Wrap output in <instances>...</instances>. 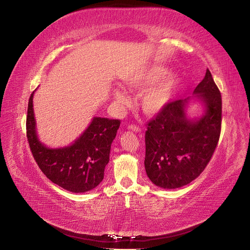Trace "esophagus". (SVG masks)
<instances>
[{
  "instance_id": "obj_1",
  "label": "esophagus",
  "mask_w": 250,
  "mask_h": 250,
  "mask_svg": "<svg viewBox=\"0 0 250 250\" xmlns=\"http://www.w3.org/2000/svg\"><path fill=\"white\" fill-rule=\"evenodd\" d=\"M127 127H128V130L134 131V132H136V133H140V132H141V128H140L139 126L135 125H130Z\"/></svg>"
}]
</instances>
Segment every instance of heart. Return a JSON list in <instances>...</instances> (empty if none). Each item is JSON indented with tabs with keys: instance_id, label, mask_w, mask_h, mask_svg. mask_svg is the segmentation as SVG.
<instances>
[{
	"instance_id": "obj_1",
	"label": "heart",
	"mask_w": 250,
	"mask_h": 250,
	"mask_svg": "<svg viewBox=\"0 0 250 250\" xmlns=\"http://www.w3.org/2000/svg\"><path fill=\"white\" fill-rule=\"evenodd\" d=\"M166 75L167 70L165 68L151 66L127 81L128 88L133 91H143L149 88L142 94L140 102L141 108L146 114H157L172 100L175 88L178 86V80L173 76L164 79L163 78ZM114 98L122 104L127 102L125 94L120 90L114 91Z\"/></svg>"
}]
</instances>
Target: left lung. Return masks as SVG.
I'll return each mask as SVG.
<instances>
[{
	"label": "left lung",
	"instance_id": "1",
	"mask_svg": "<svg viewBox=\"0 0 250 250\" xmlns=\"http://www.w3.org/2000/svg\"><path fill=\"white\" fill-rule=\"evenodd\" d=\"M194 93L206 107L200 118H187V98L170 102L146 125L144 166L149 180L161 188H180L195 180L218 144L222 100L208 69Z\"/></svg>",
	"mask_w": 250,
	"mask_h": 250
}]
</instances>
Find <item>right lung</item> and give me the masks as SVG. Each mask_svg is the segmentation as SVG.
Segmentation results:
<instances>
[{
  "label": "right lung",
  "mask_w": 250,
  "mask_h": 250,
  "mask_svg": "<svg viewBox=\"0 0 250 250\" xmlns=\"http://www.w3.org/2000/svg\"><path fill=\"white\" fill-rule=\"evenodd\" d=\"M33 94L32 92L28 104L27 138L40 170L54 184L72 193L94 189L104 179L111 144L120 120L94 117L86 131L71 146L49 148L37 138Z\"/></svg>",
  "instance_id": "right-lung-1"
}]
</instances>
